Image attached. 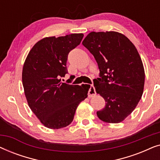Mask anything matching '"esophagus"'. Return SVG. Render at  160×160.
Listing matches in <instances>:
<instances>
[{
  "instance_id": "1",
  "label": "esophagus",
  "mask_w": 160,
  "mask_h": 160,
  "mask_svg": "<svg viewBox=\"0 0 160 160\" xmlns=\"http://www.w3.org/2000/svg\"><path fill=\"white\" fill-rule=\"evenodd\" d=\"M95 95H96V91H95V87H94V86H92V85H91L88 92V97L92 98L93 97V96H95Z\"/></svg>"
}]
</instances>
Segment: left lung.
Instances as JSON below:
<instances>
[{
	"mask_svg": "<svg viewBox=\"0 0 160 160\" xmlns=\"http://www.w3.org/2000/svg\"><path fill=\"white\" fill-rule=\"evenodd\" d=\"M82 44L95 58L100 78L94 79L96 92L106 101L97 111L108 123H119L134 111L143 92L145 72L134 44L114 31L91 32Z\"/></svg>",
	"mask_w": 160,
	"mask_h": 160,
	"instance_id": "8db88e82",
	"label": "left lung"
}]
</instances>
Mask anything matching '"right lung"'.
<instances>
[{"mask_svg":"<svg viewBox=\"0 0 160 160\" xmlns=\"http://www.w3.org/2000/svg\"><path fill=\"white\" fill-rule=\"evenodd\" d=\"M83 37L82 33H73L41 39L24 63L22 78L28 106L48 128L69 125L78 104L87 98L88 84L78 86L61 81L68 73V55Z\"/></svg>","mask_w":160,"mask_h":160,"instance_id":"add662e5","label":"right lung"}]
</instances>
